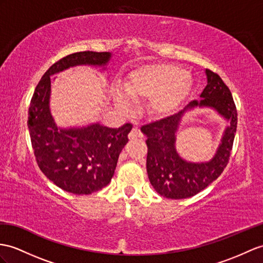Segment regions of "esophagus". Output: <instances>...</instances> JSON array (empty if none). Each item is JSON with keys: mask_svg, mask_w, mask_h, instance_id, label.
Here are the masks:
<instances>
[{"mask_svg": "<svg viewBox=\"0 0 263 263\" xmlns=\"http://www.w3.org/2000/svg\"><path fill=\"white\" fill-rule=\"evenodd\" d=\"M142 136L143 135H142V133H140L138 127H134L133 129H132V132L129 133V139H135V138H139V137H142Z\"/></svg>", "mask_w": 263, "mask_h": 263, "instance_id": "1", "label": "esophagus"}]
</instances>
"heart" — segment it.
<instances>
[{"label": "heart", "instance_id": "obj_1", "mask_svg": "<svg viewBox=\"0 0 263 263\" xmlns=\"http://www.w3.org/2000/svg\"><path fill=\"white\" fill-rule=\"evenodd\" d=\"M191 87V79L184 70L170 63L140 67L132 71L124 82V90L133 100L152 98L151 108L157 116L174 111L187 97ZM114 99L120 109H127L123 95L115 92Z\"/></svg>", "mask_w": 263, "mask_h": 263}]
</instances>
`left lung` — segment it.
I'll return each mask as SVG.
<instances>
[{"instance_id": "1", "label": "left lung", "mask_w": 263, "mask_h": 263, "mask_svg": "<svg viewBox=\"0 0 263 263\" xmlns=\"http://www.w3.org/2000/svg\"><path fill=\"white\" fill-rule=\"evenodd\" d=\"M208 85L200 100H193L184 110L147 124L140 130L147 137V174L158 194L172 200L187 198L200 193L219 177L229 163L238 125V111L232 93L221 77L206 69ZM195 106L214 107L230 121L216 156L208 163H190L175 149V134L181 115Z\"/></svg>"}]
</instances>
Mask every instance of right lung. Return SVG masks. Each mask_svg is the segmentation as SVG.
I'll return each instance as SVG.
<instances>
[{"mask_svg": "<svg viewBox=\"0 0 263 263\" xmlns=\"http://www.w3.org/2000/svg\"><path fill=\"white\" fill-rule=\"evenodd\" d=\"M110 57L93 51L63 57L43 74L30 102L28 127L37 166L57 186L73 194H91L109 184L133 125L58 129L49 108L50 76L78 65L105 66Z\"/></svg>", "mask_w": 263, "mask_h": 263, "instance_id": "add662e5", "label": "right lung"}]
</instances>
